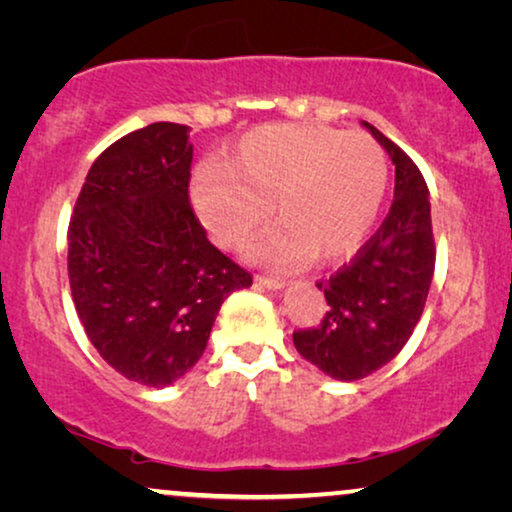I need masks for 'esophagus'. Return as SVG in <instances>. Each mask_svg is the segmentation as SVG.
Here are the masks:
<instances>
[{
    "label": "esophagus",
    "mask_w": 512,
    "mask_h": 512,
    "mask_svg": "<svg viewBox=\"0 0 512 512\" xmlns=\"http://www.w3.org/2000/svg\"><path fill=\"white\" fill-rule=\"evenodd\" d=\"M256 282L265 286V289H272V291H282L286 286V282H282V279H277V277H256Z\"/></svg>",
    "instance_id": "1"
}]
</instances>
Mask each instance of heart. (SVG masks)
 I'll use <instances>...</instances> for the list:
<instances>
[{
    "label": "heart",
    "mask_w": 512,
    "mask_h": 512,
    "mask_svg": "<svg viewBox=\"0 0 512 512\" xmlns=\"http://www.w3.org/2000/svg\"><path fill=\"white\" fill-rule=\"evenodd\" d=\"M389 184L382 146L363 132L324 125H263L244 135L221 165L200 167L191 202L207 233L235 247L270 212L275 226L244 254L270 268L317 256L354 254L380 216Z\"/></svg>",
    "instance_id": "obj_1"
}]
</instances>
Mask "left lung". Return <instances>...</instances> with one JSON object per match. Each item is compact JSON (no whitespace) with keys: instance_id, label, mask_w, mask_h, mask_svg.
Masks as SVG:
<instances>
[{"instance_id":"8db88e82","label":"left lung","mask_w":512,"mask_h":512,"mask_svg":"<svg viewBox=\"0 0 512 512\" xmlns=\"http://www.w3.org/2000/svg\"><path fill=\"white\" fill-rule=\"evenodd\" d=\"M361 125L396 167L394 205L354 261L317 284L328 303L321 326L293 333L298 354L340 382L373 375L401 352L422 317L436 265L422 172L380 130Z\"/></svg>"}]
</instances>
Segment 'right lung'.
Here are the masks:
<instances>
[{
	"label": "right lung",
	"instance_id": "1",
	"mask_svg": "<svg viewBox=\"0 0 512 512\" xmlns=\"http://www.w3.org/2000/svg\"><path fill=\"white\" fill-rule=\"evenodd\" d=\"M188 132L160 121L111 144L69 223V286L83 331L111 368L144 387L184 377L223 300L251 286L188 202Z\"/></svg>",
	"mask_w": 512,
	"mask_h": 512
}]
</instances>
